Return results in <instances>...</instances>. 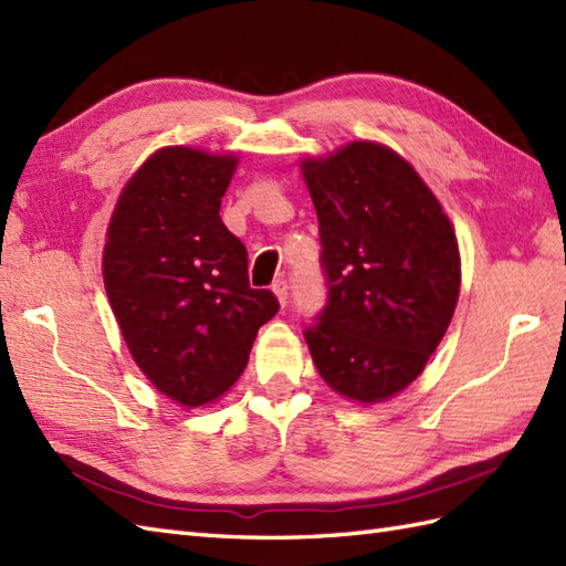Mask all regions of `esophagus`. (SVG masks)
Instances as JSON below:
<instances>
[{
    "label": "esophagus",
    "mask_w": 566,
    "mask_h": 566,
    "mask_svg": "<svg viewBox=\"0 0 566 566\" xmlns=\"http://www.w3.org/2000/svg\"><path fill=\"white\" fill-rule=\"evenodd\" d=\"M272 292H274V296L280 298V304H282V308H284V306H286V296H289L286 282H284V280H274V282H272Z\"/></svg>",
    "instance_id": "34e87169"
}]
</instances>
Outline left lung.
<instances>
[{"label":"left lung","instance_id":"1","mask_svg":"<svg viewBox=\"0 0 566 566\" xmlns=\"http://www.w3.org/2000/svg\"><path fill=\"white\" fill-rule=\"evenodd\" d=\"M327 298L304 337L325 384L378 402L424 371L461 289L449 217L412 166L374 142L304 161Z\"/></svg>","mask_w":566,"mask_h":566}]
</instances>
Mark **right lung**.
<instances>
[{"mask_svg":"<svg viewBox=\"0 0 566 566\" xmlns=\"http://www.w3.org/2000/svg\"><path fill=\"white\" fill-rule=\"evenodd\" d=\"M233 156L156 151L127 182L111 219L103 280L125 343L164 396L200 407L248 364L260 325L280 311L248 282V251L223 227Z\"/></svg>","mask_w":566,"mask_h":566,"instance_id":"right-lung-1","label":"right lung"}]
</instances>
